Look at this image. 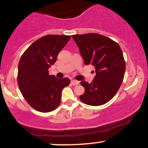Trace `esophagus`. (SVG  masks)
Returning a JSON list of instances; mask_svg holds the SVG:
<instances>
[{
    "instance_id": "1",
    "label": "esophagus",
    "mask_w": 148,
    "mask_h": 148,
    "mask_svg": "<svg viewBox=\"0 0 148 148\" xmlns=\"http://www.w3.org/2000/svg\"><path fill=\"white\" fill-rule=\"evenodd\" d=\"M71 84H72L73 86H76V85L79 84V82L78 81H76V80H72V81H71Z\"/></svg>"
}]
</instances>
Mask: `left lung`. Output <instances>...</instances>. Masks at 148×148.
<instances>
[{"label":"left lung","instance_id":"obj_1","mask_svg":"<svg viewBox=\"0 0 148 148\" xmlns=\"http://www.w3.org/2000/svg\"><path fill=\"white\" fill-rule=\"evenodd\" d=\"M88 65L95 68L92 82L81 81L85 88L80 96L82 102L90 106H101L109 101L121 86L125 76V61L117 42L97 33L72 35Z\"/></svg>","mask_w":148,"mask_h":148}]
</instances>
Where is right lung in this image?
<instances>
[{"label":"right lung","mask_w":148,"mask_h":148,"mask_svg":"<svg viewBox=\"0 0 148 148\" xmlns=\"http://www.w3.org/2000/svg\"><path fill=\"white\" fill-rule=\"evenodd\" d=\"M70 35H48L25 50L18 65V88L26 101L37 111L48 113L60 103L61 92L70 80L49 75V68L70 39Z\"/></svg>","instance_id":"right-lung-1"}]
</instances>
